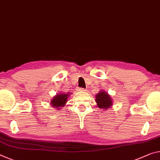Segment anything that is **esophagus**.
<instances>
[{"instance_id":"1","label":"esophagus","mask_w":160,"mask_h":160,"mask_svg":"<svg viewBox=\"0 0 160 160\" xmlns=\"http://www.w3.org/2000/svg\"><path fill=\"white\" fill-rule=\"evenodd\" d=\"M78 90L79 91V92H85V91H86V90L85 89V88H78Z\"/></svg>"}]
</instances>
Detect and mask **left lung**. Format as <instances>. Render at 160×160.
I'll use <instances>...</instances> for the list:
<instances>
[{"label":"left lung","mask_w":160,"mask_h":160,"mask_svg":"<svg viewBox=\"0 0 160 160\" xmlns=\"http://www.w3.org/2000/svg\"><path fill=\"white\" fill-rule=\"evenodd\" d=\"M96 102L98 104V108L100 109H106L110 108V106L112 105V99L110 98V96L107 92L101 91L98 95H96Z\"/></svg>","instance_id":"8db88e82"}]
</instances>
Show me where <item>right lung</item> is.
Instances as JSON below:
<instances>
[{
  "mask_svg": "<svg viewBox=\"0 0 160 160\" xmlns=\"http://www.w3.org/2000/svg\"><path fill=\"white\" fill-rule=\"evenodd\" d=\"M69 95L68 94H58L51 100L52 106L55 108L59 109L60 107H63L66 103L67 99Z\"/></svg>",
  "mask_w": 160,
  "mask_h": 160,
  "instance_id": "obj_1",
  "label": "right lung"
}]
</instances>
